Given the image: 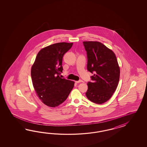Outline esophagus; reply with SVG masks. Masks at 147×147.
Segmentation results:
<instances>
[{
  "label": "esophagus",
  "instance_id": "esophagus-1",
  "mask_svg": "<svg viewBox=\"0 0 147 147\" xmlns=\"http://www.w3.org/2000/svg\"><path fill=\"white\" fill-rule=\"evenodd\" d=\"M83 82V81L81 80H79V81H76V84H79V83H80V82Z\"/></svg>",
  "mask_w": 147,
  "mask_h": 147
}]
</instances>
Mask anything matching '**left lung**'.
I'll return each instance as SVG.
<instances>
[{"instance_id": "left-lung-1", "label": "left lung", "mask_w": 147, "mask_h": 147, "mask_svg": "<svg viewBox=\"0 0 147 147\" xmlns=\"http://www.w3.org/2000/svg\"><path fill=\"white\" fill-rule=\"evenodd\" d=\"M87 51V69L93 82H88L86 95L93 102L102 104L109 100L117 87L120 69L115 54L98 41H84Z\"/></svg>"}]
</instances>
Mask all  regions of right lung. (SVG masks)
<instances>
[{"mask_svg":"<svg viewBox=\"0 0 147 147\" xmlns=\"http://www.w3.org/2000/svg\"><path fill=\"white\" fill-rule=\"evenodd\" d=\"M73 43L59 42L42 49L31 68L32 80L42 102L55 107L63 102L73 88L74 82L62 79V58Z\"/></svg>","mask_w":147,"mask_h":147,"instance_id":"obj_1","label":"right lung"}]
</instances>
